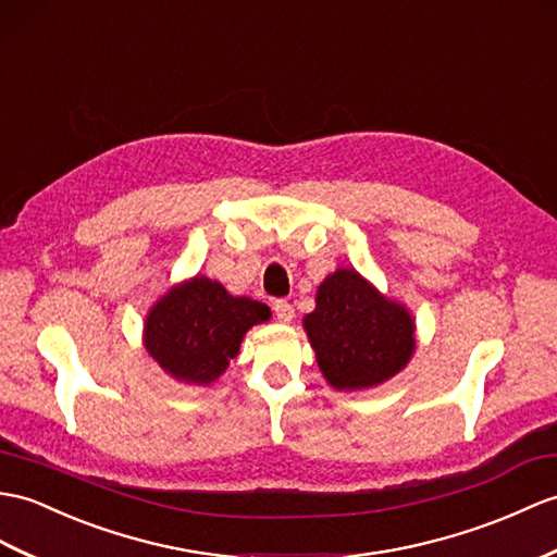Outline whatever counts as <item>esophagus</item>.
Returning a JSON list of instances; mask_svg holds the SVG:
<instances>
[{
	"label": "esophagus",
	"instance_id": "1",
	"mask_svg": "<svg viewBox=\"0 0 557 557\" xmlns=\"http://www.w3.org/2000/svg\"><path fill=\"white\" fill-rule=\"evenodd\" d=\"M273 310H275V318H277L280 322H284V325H287V322H292L294 308H292L289 301H284V299L275 301V304H273Z\"/></svg>",
	"mask_w": 557,
	"mask_h": 557
}]
</instances>
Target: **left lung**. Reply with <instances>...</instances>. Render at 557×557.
Returning <instances> with one entry per match:
<instances>
[{
	"mask_svg": "<svg viewBox=\"0 0 557 557\" xmlns=\"http://www.w3.org/2000/svg\"><path fill=\"white\" fill-rule=\"evenodd\" d=\"M322 377L337 392H366L389 382L416 354V318L356 268H337L318 284L304 318Z\"/></svg>",
	"mask_w": 557,
	"mask_h": 557,
	"instance_id": "1",
	"label": "left lung"
}]
</instances>
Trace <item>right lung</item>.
<instances>
[{"label":"right lung","mask_w":557,"mask_h":557,"mask_svg":"<svg viewBox=\"0 0 557 557\" xmlns=\"http://www.w3.org/2000/svg\"><path fill=\"white\" fill-rule=\"evenodd\" d=\"M270 315L265 304L230 294L218 280L194 275L168 287L149 308L141 344L168 377L209 386L239 356L244 334Z\"/></svg>","instance_id":"1"}]
</instances>
